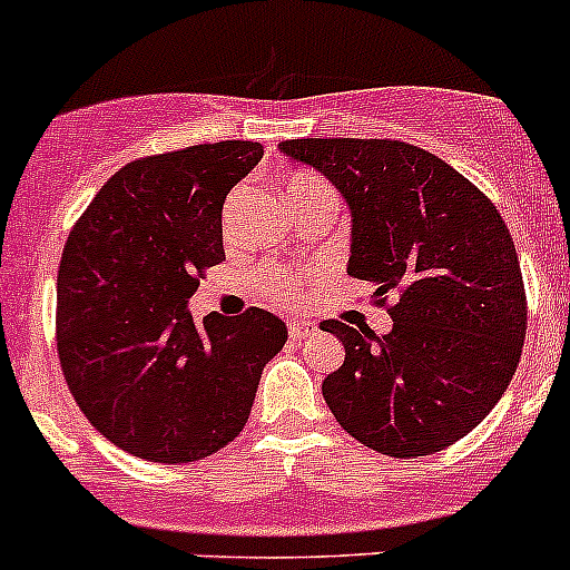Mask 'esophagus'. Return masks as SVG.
I'll use <instances>...</instances> for the list:
<instances>
[{"label": "esophagus", "instance_id": "obj_1", "mask_svg": "<svg viewBox=\"0 0 570 570\" xmlns=\"http://www.w3.org/2000/svg\"><path fill=\"white\" fill-rule=\"evenodd\" d=\"M289 336L292 340H303V336H312L314 331H317V323H312V320L306 317H289Z\"/></svg>", "mask_w": 570, "mask_h": 570}]
</instances>
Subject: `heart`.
I'll use <instances>...</instances> for the list:
<instances>
[{
	"label": "heart",
	"instance_id": "obj_1",
	"mask_svg": "<svg viewBox=\"0 0 570 570\" xmlns=\"http://www.w3.org/2000/svg\"><path fill=\"white\" fill-rule=\"evenodd\" d=\"M308 189H325V184L308 173L292 175V178L286 180V200L295 195H303V191H308ZM301 284L303 281L297 278V275H289V273L267 275V292L273 295V301H278V303H295L297 297H301Z\"/></svg>",
	"mask_w": 570,
	"mask_h": 570
}]
</instances>
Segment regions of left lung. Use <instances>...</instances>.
<instances>
[{"label": "left lung", "instance_id": "obj_1", "mask_svg": "<svg viewBox=\"0 0 570 570\" xmlns=\"http://www.w3.org/2000/svg\"><path fill=\"white\" fill-rule=\"evenodd\" d=\"M278 150L331 180L351 212L347 275L395 297L375 336L325 320L345 362L323 381L336 423L414 460L473 432L515 375L527 292L504 219L454 167L390 138H292Z\"/></svg>", "mask_w": 570, "mask_h": 570}]
</instances>
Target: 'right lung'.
Listing matches in <instances>:
<instances>
[{"mask_svg": "<svg viewBox=\"0 0 570 570\" xmlns=\"http://www.w3.org/2000/svg\"><path fill=\"white\" fill-rule=\"evenodd\" d=\"M256 141H217L121 167L63 247L58 353L99 434L164 465L217 454L245 429L286 323L264 308L212 312L189 297L225 258V195L262 161Z\"/></svg>", "mask_w": 570, "mask_h": 570, "instance_id": "right-lung-1", "label": "right lung"}]
</instances>
